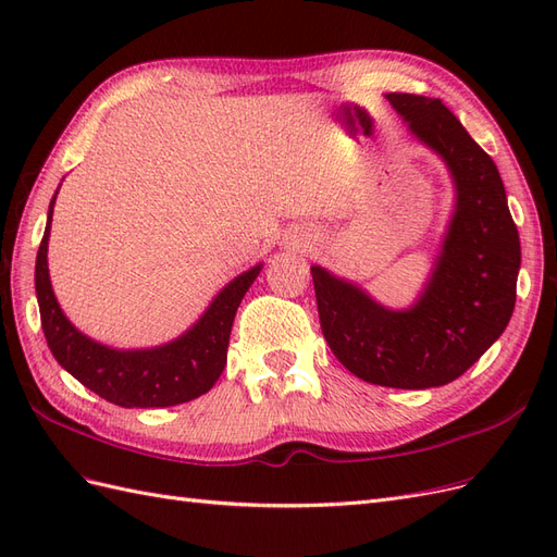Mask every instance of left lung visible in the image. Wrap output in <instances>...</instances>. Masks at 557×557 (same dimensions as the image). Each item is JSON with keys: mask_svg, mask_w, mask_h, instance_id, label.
<instances>
[{"mask_svg": "<svg viewBox=\"0 0 557 557\" xmlns=\"http://www.w3.org/2000/svg\"><path fill=\"white\" fill-rule=\"evenodd\" d=\"M387 99L446 160L458 190L430 285L413 309L387 311L325 269L311 267V276L336 360L367 383L423 391L462 376L509 325L520 242L493 158L442 99L409 92Z\"/></svg>", "mask_w": 557, "mask_h": 557, "instance_id": "8db88e82", "label": "left lung"}]
</instances>
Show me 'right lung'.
Listing matches in <instances>:
<instances>
[{
  "label": "right lung",
  "mask_w": 557,
  "mask_h": 557,
  "mask_svg": "<svg viewBox=\"0 0 557 557\" xmlns=\"http://www.w3.org/2000/svg\"><path fill=\"white\" fill-rule=\"evenodd\" d=\"M53 205L55 197L50 199L35 269L41 327L53 358L95 395L117 407H176L209 393L225 369L234 313L250 283L258 278L260 264L234 278L181 339L150 350H113L81 334L64 318L50 288L46 252Z\"/></svg>",
  "instance_id": "1"
}]
</instances>
